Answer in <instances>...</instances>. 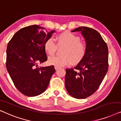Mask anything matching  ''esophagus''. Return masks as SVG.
<instances>
[{"label":"esophagus","instance_id":"esophagus-1","mask_svg":"<svg viewBox=\"0 0 121 121\" xmlns=\"http://www.w3.org/2000/svg\"><path fill=\"white\" fill-rule=\"evenodd\" d=\"M60 68V67H58V66H55V69L56 70H58Z\"/></svg>","mask_w":121,"mask_h":121}]
</instances>
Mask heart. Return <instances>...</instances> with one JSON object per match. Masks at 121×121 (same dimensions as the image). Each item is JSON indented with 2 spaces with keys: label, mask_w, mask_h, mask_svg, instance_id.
I'll return each instance as SVG.
<instances>
[{
  "label": "heart",
  "mask_w": 121,
  "mask_h": 121,
  "mask_svg": "<svg viewBox=\"0 0 121 121\" xmlns=\"http://www.w3.org/2000/svg\"><path fill=\"white\" fill-rule=\"evenodd\" d=\"M80 37L70 31H65L56 36L58 46H64L61 56H51L48 59V62L51 65L60 67L71 63L77 64L85 57L87 52L86 44L81 41ZM44 49L49 55L56 52L57 45L52 38H49L44 43Z\"/></svg>",
  "instance_id": "heart-1"
}]
</instances>
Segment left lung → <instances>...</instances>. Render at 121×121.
I'll return each mask as SVG.
<instances>
[{
	"instance_id": "8db88e82",
	"label": "left lung",
	"mask_w": 121,
	"mask_h": 121,
	"mask_svg": "<svg viewBox=\"0 0 121 121\" xmlns=\"http://www.w3.org/2000/svg\"><path fill=\"white\" fill-rule=\"evenodd\" d=\"M71 31L81 32L87 52L74 69H66L65 87L72 97L83 99L95 92L102 83L108 68V50L101 35L93 29L81 26Z\"/></svg>"
}]
</instances>
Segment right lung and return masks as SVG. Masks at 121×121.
<instances>
[{"instance_id":"1","label":"right lung","mask_w":121,"mask_h":121,"mask_svg":"<svg viewBox=\"0 0 121 121\" xmlns=\"http://www.w3.org/2000/svg\"><path fill=\"white\" fill-rule=\"evenodd\" d=\"M55 30L47 32L37 25L17 31L8 44L6 66L17 90L24 95L34 97L44 92L55 72L53 65L38 67L48 58L44 43Z\"/></svg>"}]
</instances>
